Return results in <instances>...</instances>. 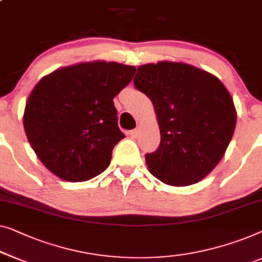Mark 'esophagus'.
<instances>
[{
	"label": "esophagus",
	"mask_w": 262,
	"mask_h": 262,
	"mask_svg": "<svg viewBox=\"0 0 262 262\" xmlns=\"http://www.w3.org/2000/svg\"><path fill=\"white\" fill-rule=\"evenodd\" d=\"M130 136H131V138H137V136H138V128H135V130H131V131H130Z\"/></svg>",
	"instance_id": "1"
}]
</instances>
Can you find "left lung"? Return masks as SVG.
<instances>
[{"instance_id":"8db88e82","label":"left lung","mask_w":262,"mask_h":262,"mask_svg":"<svg viewBox=\"0 0 262 262\" xmlns=\"http://www.w3.org/2000/svg\"><path fill=\"white\" fill-rule=\"evenodd\" d=\"M134 84L152 101L161 131L158 149L145 155L151 175L175 187L203 180L234 135L236 111L228 90L206 71L171 61L139 66Z\"/></svg>"}]
</instances>
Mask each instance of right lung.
<instances>
[{
  "label": "right lung",
  "instance_id": "1",
  "mask_svg": "<svg viewBox=\"0 0 262 262\" xmlns=\"http://www.w3.org/2000/svg\"><path fill=\"white\" fill-rule=\"evenodd\" d=\"M135 73V66L93 61L59 68L37 82L26 103L24 126L49 171L70 182L105 171L125 137L113 98Z\"/></svg>",
  "mask_w": 262,
  "mask_h": 262
}]
</instances>
